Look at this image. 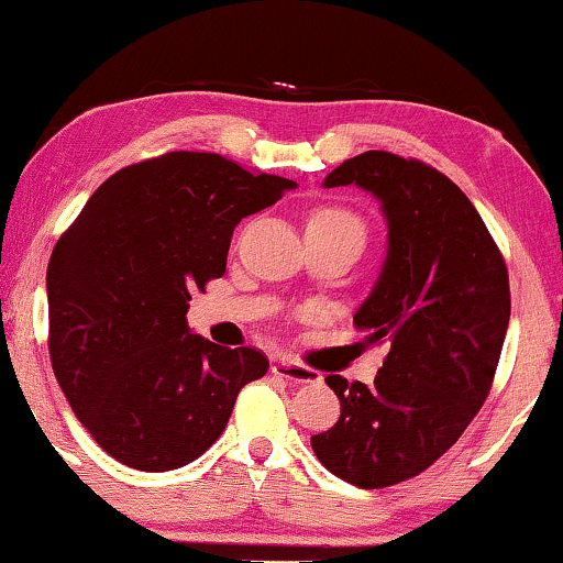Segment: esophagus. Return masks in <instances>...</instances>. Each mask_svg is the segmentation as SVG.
I'll use <instances>...</instances> for the list:
<instances>
[{
  "label": "esophagus",
  "mask_w": 563,
  "mask_h": 563,
  "mask_svg": "<svg viewBox=\"0 0 563 563\" xmlns=\"http://www.w3.org/2000/svg\"><path fill=\"white\" fill-rule=\"evenodd\" d=\"M272 372L276 376H284V379L295 382V384H320L322 382V374L318 372V368H310L305 364H297V361L291 358H279L274 361Z\"/></svg>",
  "instance_id": "1"
}]
</instances>
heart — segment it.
Segmentation results:
<instances>
[{
  "label": "heart",
  "instance_id": "heart-1",
  "mask_svg": "<svg viewBox=\"0 0 563 563\" xmlns=\"http://www.w3.org/2000/svg\"><path fill=\"white\" fill-rule=\"evenodd\" d=\"M310 222H333V225H343V228L356 230V233L364 238V228H361L358 218H353V214L345 212V210H338V207H325V210H318L310 218Z\"/></svg>",
  "mask_w": 563,
  "mask_h": 563
}]
</instances>
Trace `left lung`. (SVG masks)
<instances>
[{"instance_id":"1","label":"left lung","mask_w":563,"mask_h":563,"mask_svg":"<svg viewBox=\"0 0 563 563\" xmlns=\"http://www.w3.org/2000/svg\"><path fill=\"white\" fill-rule=\"evenodd\" d=\"M349 184L368 191L387 222V256L353 325L389 353L374 384L328 376L341 418L312 435V451L343 482L379 489L426 472L479 412L510 322V282L479 212L449 176L366 151L322 187Z\"/></svg>"}]
</instances>
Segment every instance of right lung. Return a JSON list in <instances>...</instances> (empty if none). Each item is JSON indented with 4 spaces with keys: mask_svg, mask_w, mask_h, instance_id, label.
Returning <instances> with one entry per match:
<instances>
[{
    "mask_svg": "<svg viewBox=\"0 0 563 563\" xmlns=\"http://www.w3.org/2000/svg\"><path fill=\"white\" fill-rule=\"evenodd\" d=\"M295 187L220 153L172 151L112 174L60 235L45 279L53 374L120 464H191L268 372L261 351L191 333L189 291L225 274L238 222Z\"/></svg>",
    "mask_w": 563,
    "mask_h": 563,
    "instance_id": "obj_1",
    "label": "right lung"
}]
</instances>
